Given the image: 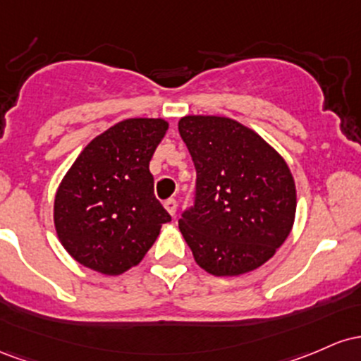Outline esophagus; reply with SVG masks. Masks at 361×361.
<instances>
[{
	"instance_id": "esophagus-1",
	"label": "esophagus",
	"mask_w": 361,
	"mask_h": 361,
	"mask_svg": "<svg viewBox=\"0 0 361 361\" xmlns=\"http://www.w3.org/2000/svg\"><path fill=\"white\" fill-rule=\"evenodd\" d=\"M164 206H165V209L172 214V216H176V212H177V201L176 200H167L164 202Z\"/></svg>"
}]
</instances>
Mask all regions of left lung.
Masks as SVG:
<instances>
[{
  "label": "left lung",
  "mask_w": 361,
  "mask_h": 361,
  "mask_svg": "<svg viewBox=\"0 0 361 361\" xmlns=\"http://www.w3.org/2000/svg\"><path fill=\"white\" fill-rule=\"evenodd\" d=\"M179 133L196 167L194 206L179 220L202 269L238 276L274 256L297 212L283 157L256 131L220 116H185Z\"/></svg>",
  "instance_id": "left-lung-1"
}]
</instances>
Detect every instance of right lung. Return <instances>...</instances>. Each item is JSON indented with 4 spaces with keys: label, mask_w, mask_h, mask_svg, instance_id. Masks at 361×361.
<instances>
[{
    "label": "right lung",
    "mask_w": 361,
    "mask_h": 361,
    "mask_svg": "<svg viewBox=\"0 0 361 361\" xmlns=\"http://www.w3.org/2000/svg\"><path fill=\"white\" fill-rule=\"evenodd\" d=\"M164 119L121 121L93 137L61 180L54 226L68 254L117 276L140 264L172 220L153 194L149 160L165 136Z\"/></svg>",
    "instance_id": "obj_1"
}]
</instances>
